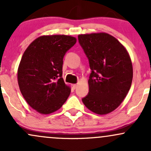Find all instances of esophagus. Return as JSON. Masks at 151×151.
Masks as SVG:
<instances>
[{"label":"esophagus","instance_id":"esophagus-1","mask_svg":"<svg viewBox=\"0 0 151 151\" xmlns=\"http://www.w3.org/2000/svg\"><path fill=\"white\" fill-rule=\"evenodd\" d=\"M72 87H73V89H75L77 87V84H73V85H72Z\"/></svg>","mask_w":151,"mask_h":151}]
</instances>
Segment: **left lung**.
Instances as JSON below:
<instances>
[{
    "label": "left lung",
    "instance_id": "1",
    "mask_svg": "<svg viewBox=\"0 0 151 151\" xmlns=\"http://www.w3.org/2000/svg\"><path fill=\"white\" fill-rule=\"evenodd\" d=\"M79 44L89 59L91 73L89 93L82 99L91 111L105 115L120 106L133 79V65L127 50L106 32L80 34Z\"/></svg>",
    "mask_w": 151,
    "mask_h": 151
}]
</instances>
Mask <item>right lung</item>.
Listing matches in <instances>:
<instances>
[{"mask_svg":"<svg viewBox=\"0 0 151 151\" xmlns=\"http://www.w3.org/2000/svg\"><path fill=\"white\" fill-rule=\"evenodd\" d=\"M77 42L65 35H42L30 43L18 69L20 92L38 113L50 114L60 109L70 96L71 88L62 76L63 58Z\"/></svg>","mask_w":151,"mask_h":151,"instance_id":"add662e5","label":"right lung"}]
</instances>
